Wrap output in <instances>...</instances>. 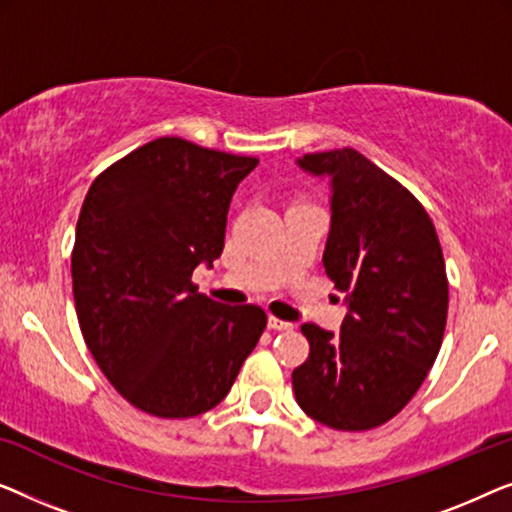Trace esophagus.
Instances as JSON below:
<instances>
[{
    "mask_svg": "<svg viewBox=\"0 0 512 512\" xmlns=\"http://www.w3.org/2000/svg\"><path fill=\"white\" fill-rule=\"evenodd\" d=\"M269 329H273V331H292L294 329V325L292 322H285V320H280V318H269Z\"/></svg>",
    "mask_w": 512,
    "mask_h": 512,
    "instance_id": "esophagus-1",
    "label": "esophagus"
}]
</instances>
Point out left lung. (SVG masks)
I'll return each instance as SVG.
<instances>
[{
    "mask_svg": "<svg viewBox=\"0 0 512 512\" xmlns=\"http://www.w3.org/2000/svg\"><path fill=\"white\" fill-rule=\"evenodd\" d=\"M329 178L327 276L345 292L338 334L306 322L308 359L292 371L301 410L338 431L392 420L436 362L448 276L434 222L406 187L352 148L299 157Z\"/></svg>",
    "mask_w": 512,
    "mask_h": 512,
    "instance_id": "left-lung-1",
    "label": "left lung"
}]
</instances>
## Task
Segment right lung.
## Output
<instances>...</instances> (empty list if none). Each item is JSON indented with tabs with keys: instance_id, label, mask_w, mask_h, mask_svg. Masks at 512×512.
Masks as SVG:
<instances>
[{
	"instance_id": "add662e5",
	"label": "right lung",
	"mask_w": 512,
	"mask_h": 512,
	"mask_svg": "<svg viewBox=\"0 0 512 512\" xmlns=\"http://www.w3.org/2000/svg\"><path fill=\"white\" fill-rule=\"evenodd\" d=\"M255 157L162 136L90 185L71 278L85 345L111 385L155 417L218 406L266 327L259 306L197 292L225 248L229 201Z\"/></svg>"
}]
</instances>
